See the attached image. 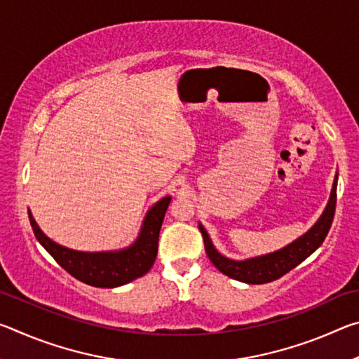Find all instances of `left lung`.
<instances>
[{"label":"left lung","instance_id":"1","mask_svg":"<svg viewBox=\"0 0 359 359\" xmlns=\"http://www.w3.org/2000/svg\"><path fill=\"white\" fill-rule=\"evenodd\" d=\"M336 196H337V174L334 177L332 190L330 194L323 214L315 222L313 226L299 236L296 241L290 242L288 245L278 248L276 252L259 255V257L245 258V259H233L222 255L217 250L214 242H212L208 231L201 223H198L199 231L204 238L205 253L218 271L223 272L234 280L261 285L272 280H277L282 276L287 274L291 269H294L297 264H301L304 259L317 250L323 244L327 231L331 228L334 212H336Z\"/></svg>","mask_w":359,"mask_h":359}]
</instances>
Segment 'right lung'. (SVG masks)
<instances>
[{
    "label": "right lung",
    "mask_w": 359,
    "mask_h": 359,
    "mask_svg": "<svg viewBox=\"0 0 359 359\" xmlns=\"http://www.w3.org/2000/svg\"><path fill=\"white\" fill-rule=\"evenodd\" d=\"M169 203L171 196H165L151 205L131 245L107 252H81L60 245L42 233L29 210L28 215L36 239L65 271L92 287L117 288L145 276L154 266L158 253V236Z\"/></svg>",
    "instance_id": "right-lung-1"
}]
</instances>
